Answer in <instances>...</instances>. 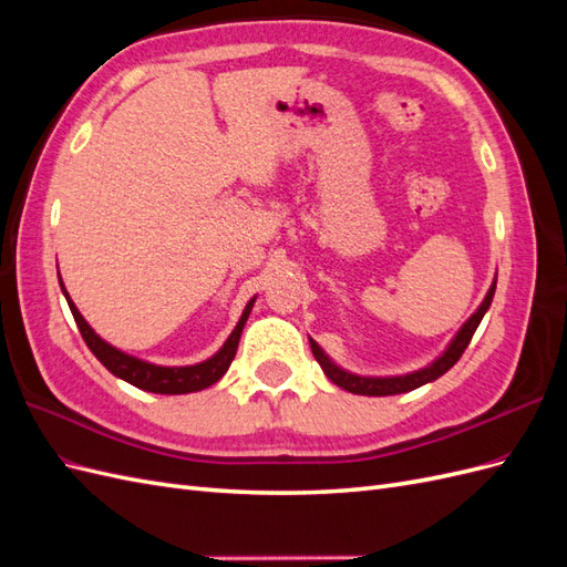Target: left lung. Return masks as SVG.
Returning a JSON list of instances; mask_svg holds the SVG:
<instances>
[{
    "mask_svg": "<svg viewBox=\"0 0 567 567\" xmlns=\"http://www.w3.org/2000/svg\"><path fill=\"white\" fill-rule=\"evenodd\" d=\"M494 288H496V281L492 284V288L487 290V296L483 300V305L477 307V312L461 326V331L454 336V340L450 342V348L444 350L433 364H427L414 373H406V375H388V379H371V375H357V373H350V371H342L340 367H336L329 357L323 354V350L317 346L315 340H310L312 346V354L319 362V367L323 369V373L329 375V379L348 392H354V394H369V398H385V394H400V392H409V390H416L425 383L431 381H437L442 373H447L458 359L463 354V350L468 348V342L475 333V329L480 326V321H483L485 312L489 310L492 305V298H494Z\"/></svg>",
    "mask_w": 567,
    "mask_h": 567,
    "instance_id": "obj_1",
    "label": "left lung"
}]
</instances>
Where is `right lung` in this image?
I'll return each instance as SVG.
<instances>
[{
    "instance_id": "obj_1",
    "label": "right lung",
    "mask_w": 567,
    "mask_h": 567,
    "mask_svg": "<svg viewBox=\"0 0 567 567\" xmlns=\"http://www.w3.org/2000/svg\"><path fill=\"white\" fill-rule=\"evenodd\" d=\"M59 284H61V290H63V296L68 300V307H71V312L75 317V323H78V329H80L84 342H87V348L94 352L99 362L104 364L113 375H117V379L127 381L130 385L146 390V392H158V394L198 392V390H205V388H210L213 383H217L221 375L227 373L229 364L234 362L238 338H241V333H244V326L248 321V315H250L252 302H255V298H252L246 305V310H244L241 319H238L236 329L231 331V336L227 338L225 346L219 348V352H215L210 359H205V362L192 364V367H158V364L144 362V359H136V357H132L123 350H117V348L109 346L104 338H99L92 326L84 321V317L78 312V307L71 300V296H68V290L63 288L61 279H59Z\"/></svg>"
}]
</instances>
